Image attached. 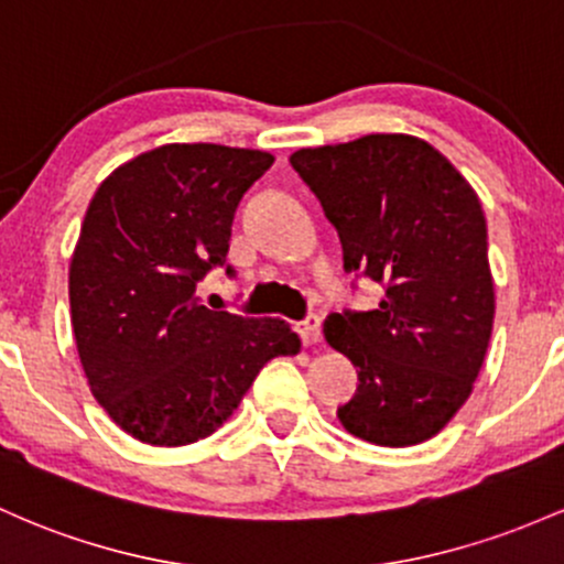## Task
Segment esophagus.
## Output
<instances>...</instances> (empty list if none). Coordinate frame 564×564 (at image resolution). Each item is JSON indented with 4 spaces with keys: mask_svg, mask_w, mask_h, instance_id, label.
Masks as SVG:
<instances>
[{
    "mask_svg": "<svg viewBox=\"0 0 564 564\" xmlns=\"http://www.w3.org/2000/svg\"><path fill=\"white\" fill-rule=\"evenodd\" d=\"M296 332H300L302 343H305V345L321 343V318H318V315H307L302 324H296Z\"/></svg>",
    "mask_w": 564,
    "mask_h": 564,
    "instance_id": "esophagus-1",
    "label": "esophagus"
}]
</instances>
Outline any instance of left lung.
I'll use <instances>...</instances> for the list:
<instances>
[{"instance_id": "left-lung-1", "label": "left lung", "mask_w": 564, "mask_h": 564, "mask_svg": "<svg viewBox=\"0 0 564 564\" xmlns=\"http://www.w3.org/2000/svg\"><path fill=\"white\" fill-rule=\"evenodd\" d=\"M289 160L337 227L345 270L386 286L377 311L324 321L326 343L358 367L339 423L380 447L436 436L471 395L492 334L479 195L436 147L406 133L307 147Z\"/></svg>"}]
</instances>
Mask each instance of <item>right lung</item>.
I'll list each match as a JSON object with an SVG mask.
<instances>
[{
    "label": "right lung",
    "mask_w": 564,
    "mask_h": 564,
    "mask_svg": "<svg viewBox=\"0 0 564 564\" xmlns=\"http://www.w3.org/2000/svg\"><path fill=\"white\" fill-rule=\"evenodd\" d=\"M272 160L163 144L93 195L69 264L72 332L93 399L139 442L184 447L212 436L264 364L300 352L283 318L208 311L195 294L225 264L235 208Z\"/></svg>",
    "instance_id": "right-lung-1"
}]
</instances>
